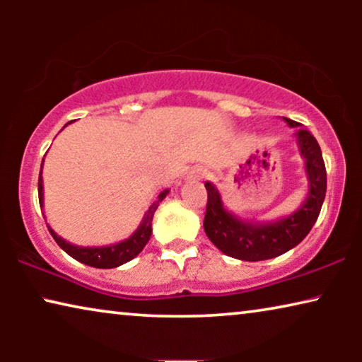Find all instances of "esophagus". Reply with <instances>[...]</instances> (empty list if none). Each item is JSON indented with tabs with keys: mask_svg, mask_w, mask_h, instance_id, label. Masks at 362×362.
I'll use <instances>...</instances> for the list:
<instances>
[{
	"mask_svg": "<svg viewBox=\"0 0 362 362\" xmlns=\"http://www.w3.org/2000/svg\"><path fill=\"white\" fill-rule=\"evenodd\" d=\"M206 175H207V171L202 166H197V168H194V170L191 171V176L197 177V180H201V177H204Z\"/></svg>",
	"mask_w": 362,
	"mask_h": 362,
	"instance_id": "34e87169",
	"label": "esophagus"
}]
</instances>
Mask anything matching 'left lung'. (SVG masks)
<instances>
[{"label": "left lung", "instance_id": "obj_1", "mask_svg": "<svg viewBox=\"0 0 362 362\" xmlns=\"http://www.w3.org/2000/svg\"><path fill=\"white\" fill-rule=\"evenodd\" d=\"M285 122L290 127H298L296 141L306 160L305 170L310 181L306 202L295 214L272 224H247L224 209L219 191L211 182H206V235L217 249L234 259L259 262L285 254L308 235L320 216L326 196V168L321 148L316 138L306 128H301L298 122L290 118H285Z\"/></svg>", "mask_w": 362, "mask_h": 362}]
</instances>
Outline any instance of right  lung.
Returning a JSON list of instances; mask_svg holds the SVG:
<instances>
[{
    "label": "right lung",
    "mask_w": 362,
    "mask_h": 362,
    "mask_svg": "<svg viewBox=\"0 0 362 362\" xmlns=\"http://www.w3.org/2000/svg\"><path fill=\"white\" fill-rule=\"evenodd\" d=\"M42 168V165H41ZM37 191H39V204L42 206V177L39 175V181H37ZM168 194V189H165L158 196V199L153 202L150 206V209L145 214V219H143L141 226L138 227V230L133 234L130 239L120 242V244L115 245H108V247H77L66 242L61 237H57L56 232L52 229H49L51 235L54 237V240L57 242V245L61 247L64 252H67L72 259H76L82 264L95 267V269H115L118 265L127 264L132 259L140 254L143 250V247L148 244L151 237V221H153V214H155L156 207L160 206V202L165 199ZM49 227V226H47Z\"/></svg>",
    "instance_id": "1"
}]
</instances>
